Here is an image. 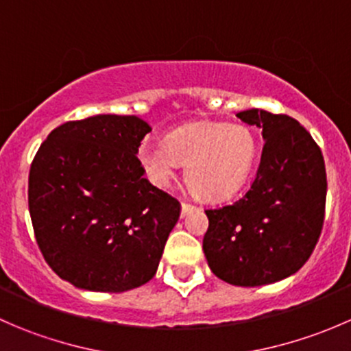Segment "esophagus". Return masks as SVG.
Masks as SVG:
<instances>
[{
  "label": "esophagus",
  "instance_id": "34e87169",
  "mask_svg": "<svg viewBox=\"0 0 351 351\" xmlns=\"http://www.w3.org/2000/svg\"><path fill=\"white\" fill-rule=\"evenodd\" d=\"M195 205L192 204H186V202H182V217H185V215H189L190 212L195 210Z\"/></svg>",
  "mask_w": 351,
  "mask_h": 351
}]
</instances>
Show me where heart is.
<instances>
[{
  "mask_svg": "<svg viewBox=\"0 0 351 351\" xmlns=\"http://www.w3.org/2000/svg\"><path fill=\"white\" fill-rule=\"evenodd\" d=\"M256 137L244 123L198 120L178 127L165 143H147L139 159L147 178L165 186L186 165V182L205 200L234 195L250 176L256 158Z\"/></svg>",
  "mask_w": 351,
  "mask_h": 351,
  "instance_id": "heart-1",
  "label": "heart"
}]
</instances>
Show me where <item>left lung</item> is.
Segmentation results:
<instances>
[{
    "label": "left lung",
    "instance_id": "1",
    "mask_svg": "<svg viewBox=\"0 0 351 351\" xmlns=\"http://www.w3.org/2000/svg\"><path fill=\"white\" fill-rule=\"evenodd\" d=\"M238 119L261 129L260 168L243 198L205 210L204 253L221 280L260 287L284 280L309 260L323 229L326 168L317 144L292 117L250 108Z\"/></svg>",
    "mask_w": 351,
    "mask_h": 351
}]
</instances>
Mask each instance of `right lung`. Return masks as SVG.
<instances>
[{
  "instance_id": "obj_1",
  "label": "right lung",
  "mask_w": 351,
  "mask_h": 351,
  "mask_svg": "<svg viewBox=\"0 0 351 351\" xmlns=\"http://www.w3.org/2000/svg\"><path fill=\"white\" fill-rule=\"evenodd\" d=\"M151 125L100 115L52 130L28 175L35 239L61 278L91 292H125L154 277L180 204L144 178L137 159Z\"/></svg>"
}]
</instances>
